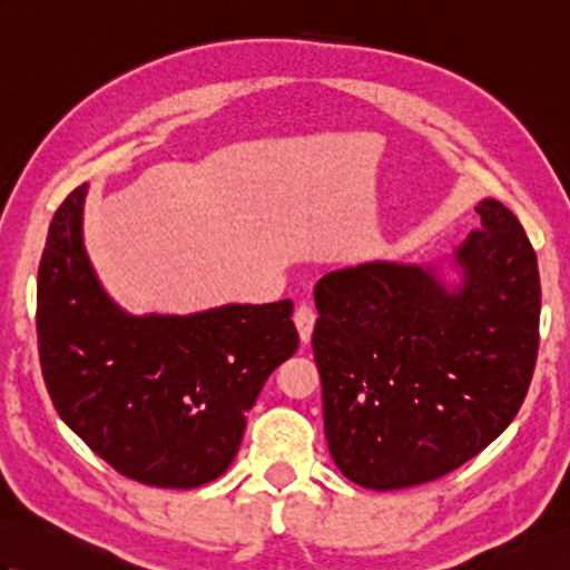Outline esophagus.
I'll return each mask as SVG.
<instances>
[{
	"mask_svg": "<svg viewBox=\"0 0 570 570\" xmlns=\"http://www.w3.org/2000/svg\"><path fill=\"white\" fill-rule=\"evenodd\" d=\"M316 318H318L316 306H313L311 301H301V304L296 306V313H294V323L298 328L301 343H304V345L311 341V333H313V325H316Z\"/></svg>",
	"mask_w": 570,
	"mask_h": 570,
	"instance_id": "obj_1",
	"label": "esophagus"
}]
</instances>
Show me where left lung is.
Listing matches in <instances>:
<instances>
[{
	"label": "left lung",
	"mask_w": 570,
	"mask_h": 570,
	"mask_svg": "<svg viewBox=\"0 0 570 570\" xmlns=\"http://www.w3.org/2000/svg\"><path fill=\"white\" fill-rule=\"evenodd\" d=\"M448 288L419 266L325 274L313 357L331 455L347 480L402 490L488 448L524 404L539 353L537 252L498 200L478 205Z\"/></svg>",
	"instance_id": "1"
}]
</instances>
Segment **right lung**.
<instances>
[{
	"label": "right lung",
	"instance_id": "1",
	"mask_svg": "<svg viewBox=\"0 0 570 570\" xmlns=\"http://www.w3.org/2000/svg\"><path fill=\"white\" fill-rule=\"evenodd\" d=\"M85 190L60 203L39 264L46 390L60 419L119 475L200 488L233 463L266 377L296 353L294 304L127 316L85 254Z\"/></svg>",
	"mask_w": 570,
	"mask_h": 570
}]
</instances>
